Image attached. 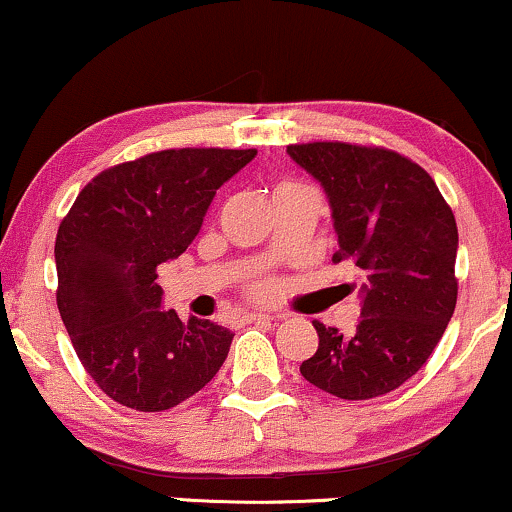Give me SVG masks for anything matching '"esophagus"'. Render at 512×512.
Segmentation results:
<instances>
[{
    "label": "esophagus",
    "instance_id": "1",
    "mask_svg": "<svg viewBox=\"0 0 512 512\" xmlns=\"http://www.w3.org/2000/svg\"><path fill=\"white\" fill-rule=\"evenodd\" d=\"M243 321H245V323H267V321H274V316H269V314H257V312H245Z\"/></svg>",
    "mask_w": 512,
    "mask_h": 512
}]
</instances>
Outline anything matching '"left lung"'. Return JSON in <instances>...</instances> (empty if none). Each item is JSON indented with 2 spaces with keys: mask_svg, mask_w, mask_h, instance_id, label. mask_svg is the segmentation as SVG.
<instances>
[{
  "mask_svg": "<svg viewBox=\"0 0 512 512\" xmlns=\"http://www.w3.org/2000/svg\"><path fill=\"white\" fill-rule=\"evenodd\" d=\"M290 158L321 181L340 248L333 264L361 269V319L342 338L312 321L319 349L304 380L340 399H373L404 385L430 359L456 309L458 229L435 179L385 146L290 144Z\"/></svg>",
  "mask_w": 512,
  "mask_h": 512,
  "instance_id": "left-lung-1",
  "label": "left lung"
}]
</instances>
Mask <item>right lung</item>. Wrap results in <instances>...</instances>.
<instances>
[{"label":"right lung","instance_id":"1","mask_svg":"<svg viewBox=\"0 0 512 512\" xmlns=\"http://www.w3.org/2000/svg\"><path fill=\"white\" fill-rule=\"evenodd\" d=\"M255 148H167L96 174L56 234V304L77 359L103 394L155 413L215 378L234 333L160 309L158 264L200 231L226 179Z\"/></svg>","mask_w":512,"mask_h":512}]
</instances>
